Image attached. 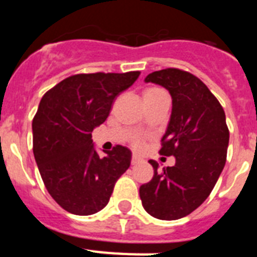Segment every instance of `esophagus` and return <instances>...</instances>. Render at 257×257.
Wrapping results in <instances>:
<instances>
[{"label":"esophagus","mask_w":257,"mask_h":257,"mask_svg":"<svg viewBox=\"0 0 257 257\" xmlns=\"http://www.w3.org/2000/svg\"><path fill=\"white\" fill-rule=\"evenodd\" d=\"M142 161H143L142 157L138 156V154H133V160H131V163H133V165H136V163L142 162Z\"/></svg>","instance_id":"esophagus-1"}]
</instances>
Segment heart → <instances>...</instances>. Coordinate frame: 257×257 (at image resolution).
<instances>
[{
  "mask_svg": "<svg viewBox=\"0 0 257 257\" xmlns=\"http://www.w3.org/2000/svg\"><path fill=\"white\" fill-rule=\"evenodd\" d=\"M157 91H160V88H148V90H145L144 91V95H149V94H153V92H157ZM136 145H140L139 142H136Z\"/></svg>",
  "mask_w": 257,
  "mask_h": 257,
  "instance_id": "heart-1",
  "label": "heart"
}]
</instances>
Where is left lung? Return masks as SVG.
<instances>
[{"label":"left lung","instance_id":"obj_1","mask_svg":"<svg viewBox=\"0 0 257 257\" xmlns=\"http://www.w3.org/2000/svg\"><path fill=\"white\" fill-rule=\"evenodd\" d=\"M145 82L169 90L172 110L162 138L163 156L175 166L158 171L140 187L145 211L160 220H178L198 208L210 196L226 161L229 130L225 113L207 86L189 72L167 68L145 77Z\"/></svg>","mask_w":257,"mask_h":257}]
</instances>
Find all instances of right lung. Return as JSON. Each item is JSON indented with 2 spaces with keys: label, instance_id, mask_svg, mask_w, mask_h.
<instances>
[{
  "label": "right lung",
  "instance_id": "add662e5",
  "mask_svg": "<svg viewBox=\"0 0 257 257\" xmlns=\"http://www.w3.org/2000/svg\"><path fill=\"white\" fill-rule=\"evenodd\" d=\"M140 72L74 74L42 96L33 122V154L50 196L74 215L108 205L113 188L130 167L131 151L115 145L100 157L91 133L108 118L115 97Z\"/></svg>",
  "mask_w": 257,
  "mask_h": 257
}]
</instances>
